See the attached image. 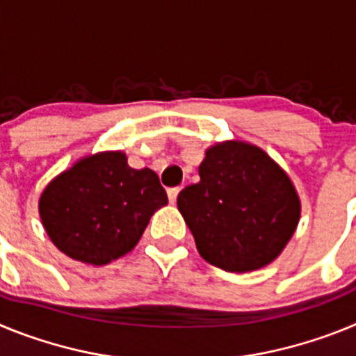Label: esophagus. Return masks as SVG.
Segmentation results:
<instances>
[{
    "instance_id": "1",
    "label": "esophagus",
    "mask_w": 356,
    "mask_h": 356,
    "mask_svg": "<svg viewBox=\"0 0 356 356\" xmlns=\"http://www.w3.org/2000/svg\"><path fill=\"white\" fill-rule=\"evenodd\" d=\"M180 191H181L180 187H171V188H168V197H169V201H171V203H175L176 197H178V193H180Z\"/></svg>"
}]
</instances>
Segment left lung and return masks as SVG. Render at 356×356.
Returning a JSON list of instances; mask_svg holds the SVG:
<instances>
[{
	"label": "left lung",
	"mask_w": 356,
	"mask_h": 356,
	"mask_svg": "<svg viewBox=\"0 0 356 356\" xmlns=\"http://www.w3.org/2000/svg\"><path fill=\"white\" fill-rule=\"evenodd\" d=\"M200 254L229 273L260 269L282 253L300 221V200L259 147L222 143L207 151L200 181L178 194Z\"/></svg>",
	"instance_id": "8db88e82"
}]
</instances>
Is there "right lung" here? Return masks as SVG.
Masks as SVG:
<instances>
[{
	"instance_id": "1",
	"label": "right lung",
	"mask_w": 356,
	"mask_h": 356,
	"mask_svg": "<svg viewBox=\"0 0 356 356\" xmlns=\"http://www.w3.org/2000/svg\"><path fill=\"white\" fill-rule=\"evenodd\" d=\"M168 203L151 169H131L119 151L80 160L46 187L40 219L62 253L105 266L139 242L149 217Z\"/></svg>"
}]
</instances>
